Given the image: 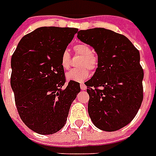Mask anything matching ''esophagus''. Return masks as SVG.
Masks as SVG:
<instances>
[{"instance_id": "34e87169", "label": "esophagus", "mask_w": 156, "mask_h": 156, "mask_svg": "<svg viewBox=\"0 0 156 156\" xmlns=\"http://www.w3.org/2000/svg\"><path fill=\"white\" fill-rule=\"evenodd\" d=\"M80 86V89H81V90H87V86H86L85 84L81 83Z\"/></svg>"}]
</instances>
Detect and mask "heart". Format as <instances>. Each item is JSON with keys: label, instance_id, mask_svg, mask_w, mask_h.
Segmentation results:
<instances>
[{"label": "heart", "instance_id": "heart-1", "mask_svg": "<svg viewBox=\"0 0 156 156\" xmlns=\"http://www.w3.org/2000/svg\"><path fill=\"white\" fill-rule=\"evenodd\" d=\"M74 50L77 55L82 56V58L78 64L79 69H74L66 73V79L76 82H83L90 76L89 70L97 69L98 58L92 53L91 48L87 44H79L74 47ZM60 64L65 69H69L70 66V55L68 50L63 51L60 57Z\"/></svg>", "mask_w": 156, "mask_h": 156}]
</instances>
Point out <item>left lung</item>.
I'll list each match as a JSON object with an SVG mask.
<instances>
[{"instance_id": "left-lung-1", "label": "left lung", "mask_w": 156, "mask_h": 156, "mask_svg": "<svg viewBox=\"0 0 156 156\" xmlns=\"http://www.w3.org/2000/svg\"><path fill=\"white\" fill-rule=\"evenodd\" d=\"M77 37L98 58L96 72L85 83L89 116L99 129L117 131L134 119L143 101L140 52L128 37L102 27L80 30Z\"/></svg>"}]
</instances>
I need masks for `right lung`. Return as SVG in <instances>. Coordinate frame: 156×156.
<instances>
[{"label": "right lung", "instance_id": "obj_1", "mask_svg": "<svg viewBox=\"0 0 156 156\" xmlns=\"http://www.w3.org/2000/svg\"><path fill=\"white\" fill-rule=\"evenodd\" d=\"M73 27H42L25 35L12 56L11 87L21 119L33 131L48 135L65 126L69 108L80 91L70 80L66 87L63 51L77 33Z\"/></svg>", "mask_w": 156, "mask_h": 156}]
</instances>
